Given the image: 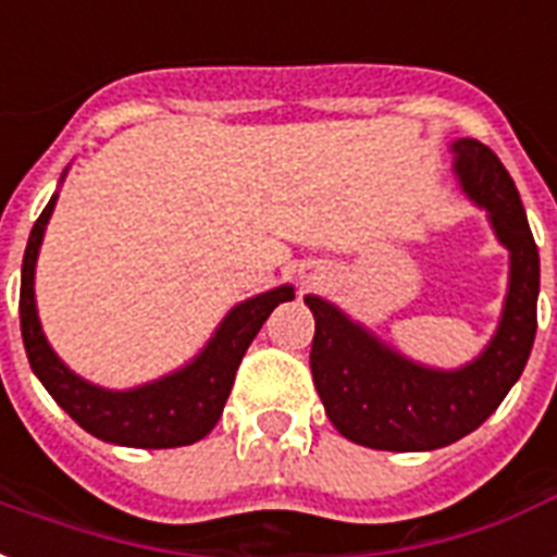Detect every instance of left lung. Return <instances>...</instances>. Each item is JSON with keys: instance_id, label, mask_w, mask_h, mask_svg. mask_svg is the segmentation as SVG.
<instances>
[{"instance_id": "left-lung-1", "label": "left lung", "mask_w": 557, "mask_h": 557, "mask_svg": "<svg viewBox=\"0 0 557 557\" xmlns=\"http://www.w3.org/2000/svg\"><path fill=\"white\" fill-rule=\"evenodd\" d=\"M456 183L488 214L508 249V287L497 331L459 369H435L351 319L334 301L308 293L317 319L310 372L331 424L374 450H435L473 433L520 381L537 331L541 258L515 180L476 139L450 141Z\"/></svg>"}]
</instances>
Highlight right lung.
<instances>
[{
    "label": "right lung",
    "instance_id": "obj_1",
    "mask_svg": "<svg viewBox=\"0 0 557 557\" xmlns=\"http://www.w3.org/2000/svg\"><path fill=\"white\" fill-rule=\"evenodd\" d=\"M66 174L69 168L60 174V183L66 180ZM54 206H58V191L51 194L49 206L34 223L23 258L20 327H23L25 355H28L32 372L40 377L51 398L58 400L86 433H92L101 442L141 447V450H165V447L200 442L202 435H209L211 426L218 424L249 343L256 339L267 317L282 301H290L296 296L293 284H278L273 290L238 301L220 319L209 343L174 372L131 386V389H107L72 372L42 334L34 273H37V258H40L42 238H46V226H49Z\"/></svg>",
    "mask_w": 557,
    "mask_h": 557
}]
</instances>
